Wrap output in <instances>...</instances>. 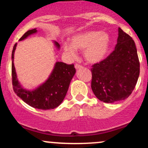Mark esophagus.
<instances>
[{
    "label": "esophagus",
    "instance_id": "1",
    "mask_svg": "<svg viewBox=\"0 0 148 148\" xmlns=\"http://www.w3.org/2000/svg\"><path fill=\"white\" fill-rule=\"evenodd\" d=\"M75 68H76V69H81V68H82V66H81V65H80V64H75Z\"/></svg>",
    "mask_w": 148,
    "mask_h": 148
}]
</instances>
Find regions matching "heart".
I'll return each instance as SVG.
<instances>
[{
  "label": "heart",
  "instance_id": "heart-1",
  "mask_svg": "<svg viewBox=\"0 0 148 148\" xmlns=\"http://www.w3.org/2000/svg\"><path fill=\"white\" fill-rule=\"evenodd\" d=\"M111 45V37L105 32L88 30L71 38V44L63 43L62 49L69 58L76 56V50L84 51L85 59L90 63H97L104 59Z\"/></svg>",
  "mask_w": 148,
  "mask_h": 148
}]
</instances>
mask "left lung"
I'll list each match as a JSON object with an SVG mask.
<instances>
[{
    "mask_svg": "<svg viewBox=\"0 0 148 148\" xmlns=\"http://www.w3.org/2000/svg\"><path fill=\"white\" fill-rule=\"evenodd\" d=\"M91 72L92 90L100 101L113 103L128 97L140 73L136 47L132 37L119 28L115 50L92 65Z\"/></svg>",
    "mask_w": 148,
    "mask_h": 148,
    "instance_id": "obj_1",
    "label": "left lung"
}]
</instances>
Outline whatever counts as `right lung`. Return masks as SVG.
<instances>
[{
  "label": "right lung",
  "mask_w": 148,
  "mask_h": 148,
  "mask_svg": "<svg viewBox=\"0 0 148 148\" xmlns=\"http://www.w3.org/2000/svg\"><path fill=\"white\" fill-rule=\"evenodd\" d=\"M37 33V28L28 30L19 41L24 40L30 35ZM53 42L58 50H60V45L56 41ZM16 45L17 43L14 45L12 53V76L14 92L24 102L35 108L49 110L56 108L65 97L71 80L75 74L74 64H67L57 61L48 79L43 84L34 89H25L18 81L14 67V58Z\"/></svg>",
  "instance_id": "obj_1"
}]
</instances>
